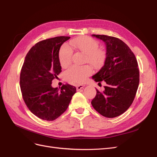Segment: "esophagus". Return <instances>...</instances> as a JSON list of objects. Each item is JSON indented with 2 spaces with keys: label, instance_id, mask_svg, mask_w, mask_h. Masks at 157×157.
<instances>
[{
  "label": "esophagus",
  "instance_id": "obj_1",
  "mask_svg": "<svg viewBox=\"0 0 157 157\" xmlns=\"http://www.w3.org/2000/svg\"><path fill=\"white\" fill-rule=\"evenodd\" d=\"M84 86H83V85H78L77 87H76V89H77V91H79L80 90H82Z\"/></svg>",
  "mask_w": 157,
  "mask_h": 157
}]
</instances>
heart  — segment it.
Masks as SVG:
<instances>
[{
  "instance_id": "heart-1",
  "label": "heart",
  "mask_w": 157,
  "mask_h": 157,
  "mask_svg": "<svg viewBox=\"0 0 157 157\" xmlns=\"http://www.w3.org/2000/svg\"><path fill=\"white\" fill-rule=\"evenodd\" d=\"M72 46L80 52L86 54L85 62L92 66L98 67L101 65L104 60V54L99 48V43L95 40L89 36H80L71 40ZM73 50L67 44H63L60 48L58 58L60 65L66 67L70 65L72 60ZM91 67L88 66L74 65L64 72V78L67 82L73 84H81L85 82L91 74Z\"/></svg>"
}]
</instances>
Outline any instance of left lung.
Listing matches in <instances>:
<instances>
[{"label": "left lung", "mask_w": 157, "mask_h": 157, "mask_svg": "<svg viewBox=\"0 0 157 157\" xmlns=\"http://www.w3.org/2000/svg\"><path fill=\"white\" fill-rule=\"evenodd\" d=\"M95 36L105 42L106 58L104 66L93 76L96 82H105V90H97L92 106L108 118L116 117L125 112L135 98L139 84L138 63L133 52L122 40L107 35Z\"/></svg>", "instance_id": "obj_1"}]
</instances>
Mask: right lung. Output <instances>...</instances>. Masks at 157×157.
I'll use <instances>...</instances> for the list:
<instances>
[{
	"label": "right lung",
	"instance_id": "add662e5",
	"mask_svg": "<svg viewBox=\"0 0 157 157\" xmlns=\"http://www.w3.org/2000/svg\"><path fill=\"white\" fill-rule=\"evenodd\" d=\"M69 36H57L40 41L28 52L20 75L22 98L29 109L40 119L54 121L69 106L75 87L63 84L60 91L52 81L62 71L59 48Z\"/></svg>",
	"mask_w": 157,
	"mask_h": 157
}]
</instances>
